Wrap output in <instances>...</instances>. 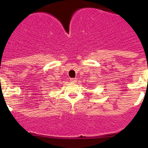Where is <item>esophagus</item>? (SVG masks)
Here are the masks:
<instances>
[{"mask_svg":"<svg viewBox=\"0 0 148 148\" xmlns=\"http://www.w3.org/2000/svg\"><path fill=\"white\" fill-rule=\"evenodd\" d=\"M77 81V78H70V82H76Z\"/></svg>","mask_w":148,"mask_h":148,"instance_id":"esophagus-1","label":"esophagus"}]
</instances>
